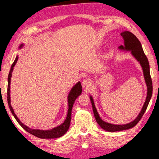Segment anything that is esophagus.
<instances>
[{"label":"esophagus","instance_id":"esophagus-1","mask_svg":"<svg viewBox=\"0 0 159 159\" xmlns=\"http://www.w3.org/2000/svg\"><path fill=\"white\" fill-rule=\"evenodd\" d=\"M82 87H84L85 89H87L89 88V87L92 85V81L91 80L89 79H84L83 81H82Z\"/></svg>","mask_w":159,"mask_h":159}]
</instances>
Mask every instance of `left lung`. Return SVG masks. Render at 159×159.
Returning a JSON list of instances; mask_svg holds the SVG:
<instances>
[{
	"label": "left lung",
	"mask_w": 159,
	"mask_h": 159,
	"mask_svg": "<svg viewBox=\"0 0 159 159\" xmlns=\"http://www.w3.org/2000/svg\"><path fill=\"white\" fill-rule=\"evenodd\" d=\"M121 36L124 39V43L125 45H121L119 48L120 49L128 50V51H131V54L133 55V57L139 61L142 66L143 71V75L145 78V81L147 85V88H148V92H147V97L146 102H145L140 112L139 116L134 120L130 122V123L125 124V125H113V124H110L106 123V122L103 121L100 117L99 116L97 111L96 107L94 104L93 99L92 96H89L92 103V106H93V110L94 112V116H95V120L98 125L100 126L102 129H104L106 131L109 132H116V131L124 130L130 129V128L134 127L136 124L140 121V120L143 116V114L146 112L148 107V103L150 102V100L152 96L153 93V85H152V80H151V75H150V66H149V63L148 59L146 55L144 54L143 50L141 43L140 41L138 39V38L135 36L134 34H133L130 31H123L121 33Z\"/></svg>",
	"instance_id": "left-lung-1"
}]
</instances>
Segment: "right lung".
Here are the masks:
<instances>
[{"label":"right lung","mask_w":159,"mask_h":159,"mask_svg":"<svg viewBox=\"0 0 159 159\" xmlns=\"http://www.w3.org/2000/svg\"><path fill=\"white\" fill-rule=\"evenodd\" d=\"M23 47V44L20 45V48ZM18 57L17 56L14 62L13 63L12 65H11V70L9 72L8 74V89H7V100H8V106L10 108V110L12 112L13 116H14L15 119L16 120L17 122L19 123V125L21 126V127L24 128L25 130H26L27 132L31 133L33 135H35V136L40 138V139H57V138H59L62 136L63 135L65 134L66 131L68 130L69 128H70V121H71V115H72V106L74 105L75 101L76 99L78 98L80 94L82 93V85L80 82H77L74 87H72V89H71L70 94L68 95V105H69V109H68V112H67V116H66V118L65 121L60 125L59 126H57V127L53 128L52 130H34V129H31L24 125L19 120V119L17 118V116H16L14 113V111H13L12 107L11 105V98H10V84H11V76H12V72L13 70V66H15L16 63L17 62Z\"/></svg>","instance_id":"obj_1"}]
</instances>
